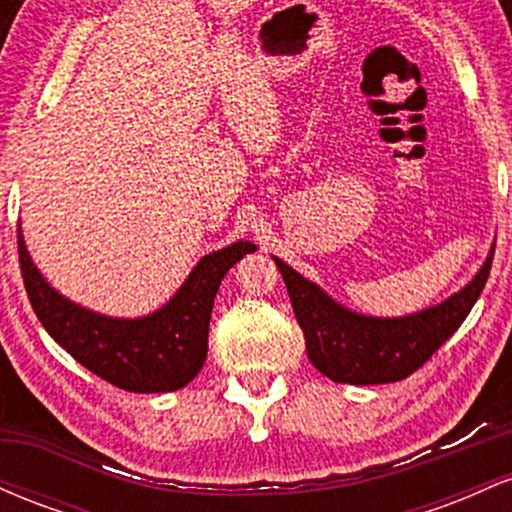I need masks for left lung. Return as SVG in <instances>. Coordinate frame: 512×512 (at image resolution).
Here are the masks:
<instances>
[{
    "mask_svg": "<svg viewBox=\"0 0 512 512\" xmlns=\"http://www.w3.org/2000/svg\"><path fill=\"white\" fill-rule=\"evenodd\" d=\"M496 243L477 276L448 301L407 317H366L332 301L320 286L274 257L284 276L310 363L334 383H397L419 370L455 334L484 291Z\"/></svg>",
    "mask_w": 512,
    "mask_h": 512,
    "instance_id": "obj_1",
    "label": "left lung"
}]
</instances>
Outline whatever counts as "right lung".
<instances>
[{
	"label": "right lung",
	"mask_w": 512,
	"mask_h": 512,
	"mask_svg": "<svg viewBox=\"0 0 512 512\" xmlns=\"http://www.w3.org/2000/svg\"><path fill=\"white\" fill-rule=\"evenodd\" d=\"M257 248L248 240L204 255L185 284L156 313L120 320L81 308L38 272L19 226V262L28 298L48 334L81 366L129 392H173L207 361L209 320L228 269Z\"/></svg>",
	"instance_id": "right-lung-1"
}]
</instances>
